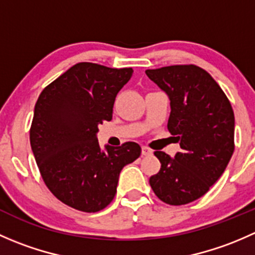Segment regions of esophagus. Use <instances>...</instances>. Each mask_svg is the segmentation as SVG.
I'll return each mask as SVG.
<instances>
[{
    "instance_id": "obj_1",
    "label": "esophagus",
    "mask_w": 255,
    "mask_h": 255,
    "mask_svg": "<svg viewBox=\"0 0 255 255\" xmlns=\"http://www.w3.org/2000/svg\"><path fill=\"white\" fill-rule=\"evenodd\" d=\"M153 154V150L149 148H146V146H142V155H151Z\"/></svg>"
}]
</instances>
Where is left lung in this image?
<instances>
[{"instance_id":"obj_1","label":"left lung","mask_w":255,"mask_h":255,"mask_svg":"<svg viewBox=\"0 0 255 255\" xmlns=\"http://www.w3.org/2000/svg\"><path fill=\"white\" fill-rule=\"evenodd\" d=\"M145 74L169 96L168 129L181 148L175 158L154 151L161 166L149 184L165 204L186 205L204 196L230 163L235 113L220 85L199 66H164Z\"/></svg>"}]
</instances>
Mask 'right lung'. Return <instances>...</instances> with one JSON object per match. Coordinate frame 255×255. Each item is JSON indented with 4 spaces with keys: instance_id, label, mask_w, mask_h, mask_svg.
Listing matches in <instances>:
<instances>
[{
    "instance_id": "add662e5",
    "label": "right lung",
    "mask_w": 255,
    "mask_h": 255,
    "mask_svg": "<svg viewBox=\"0 0 255 255\" xmlns=\"http://www.w3.org/2000/svg\"><path fill=\"white\" fill-rule=\"evenodd\" d=\"M132 74V68L79 63L38 97L30 146L51 194L75 210L97 212L109 206L123 166L139 158L137 143L106 145L104 151L96 137L99 125L112 120L116 96Z\"/></svg>"
}]
</instances>
